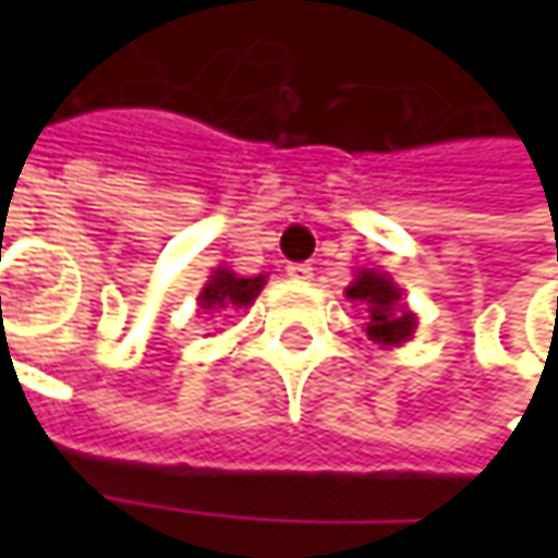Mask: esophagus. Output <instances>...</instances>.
I'll list each match as a JSON object with an SVG mask.
<instances>
[{"label": "esophagus", "instance_id": "obj_1", "mask_svg": "<svg viewBox=\"0 0 558 558\" xmlns=\"http://www.w3.org/2000/svg\"><path fill=\"white\" fill-rule=\"evenodd\" d=\"M286 272H289V279L307 282V279L313 276V267H311V264H289V267H286Z\"/></svg>", "mask_w": 558, "mask_h": 558}]
</instances>
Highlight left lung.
I'll use <instances>...</instances> for the list:
<instances>
[{"label":"left lung","instance_id":"1","mask_svg":"<svg viewBox=\"0 0 558 558\" xmlns=\"http://www.w3.org/2000/svg\"><path fill=\"white\" fill-rule=\"evenodd\" d=\"M351 301H363L369 307V323L366 335L375 344H403L416 329V316L403 304V289H397L391 276L375 272V269H360L356 279L348 286Z\"/></svg>","mask_w":558,"mask_h":558}]
</instances>
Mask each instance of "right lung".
Segmentation results:
<instances>
[{"label": "right lung", "instance_id": "right-lung-1", "mask_svg": "<svg viewBox=\"0 0 558 558\" xmlns=\"http://www.w3.org/2000/svg\"><path fill=\"white\" fill-rule=\"evenodd\" d=\"M267 282V276H254V279H242L229 269H214L210 282L204 286L198 294L202 311H239V307H251L254 298L260 294Z\"/></svg>", "mask_w": 558, "mask_h": 558}]
</instances>
